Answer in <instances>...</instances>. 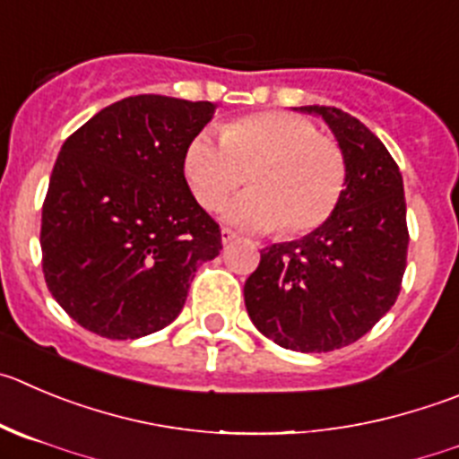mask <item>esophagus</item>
I'll list each match as a JSON object with an SVG mask.
<instances>
[{
	"instance_id": "obj_1",
	"label": "esophagus",
	"mask_w": 459,
	"mask_h": 459,
	"mask_svg": "<svg viewBox=\"0 0 459 459\" xmlns=\"http://www.w3.org/2000/svg\"><path fill=\"white\" fill-rule=\"evenodd\" d=\"M235 239H238V235H235L233 230H230V229H224V230H221V242H224V247H226V244L235 242Z\"/></svg>"
}]
</instances>
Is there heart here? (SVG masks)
<instances>
[{"label":"heart","instance_id":"obj_1","mask_svg":"<svg viewBox=\"0 0 459 459\" xmlns=\"http://www.w3.org/2000/svg\"><path fill=\"white\" fill-rule=\"evenodd\" d=\"M249 169L251 186L224 217L242 229H273L299 238L326 224L349 183L346 153L319 135L310 119L288 110H258L199 131L183 149V177L205 210H217Z\"/></svg>","mask_w":459,"mask_h":459}]
</instances>
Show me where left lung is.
Returning a JSON list of instances; mask_svg holds the SVG:
<instances>
[{
  "label": "left lung",
  "mask_w": 459,
  "mask_h": 459,
  "mask_svg": "<svg viewBox=\"0 0 459 459\" xmlns=\"http://www.w3.org/2000/svg\"><path fill=\"white\" fill-rule=\"evenodd\" d=\"M326 119L344 149L349 183L331 220L297 242L272 244L244 282L260 333L282 349L326 353L376 326L408 264L403 178L365 124L335 106H301Z\"/></svg>",
  "instance_id": "left-lung-1"
}]
</instances>
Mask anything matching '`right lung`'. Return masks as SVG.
I'll list each match as a JSON object with an SVG mask.
<instances>
[{"label":"right lung","mask_w":459,"mask_h":459,"mask_svg":"<svg viewBox=\"0 0 459 459\" xmlns=\"http://www.w3.org/2000/svg\"><path fill=\"white\" fill-rule=\"evenodd\" d=\"M215 106L162 94L126 97L76 128L42 204V273L51 297L108 340L177 319L221 229L183 177V149Z\"/></svg>","instance_id":"add662e5"}]
</instances>
